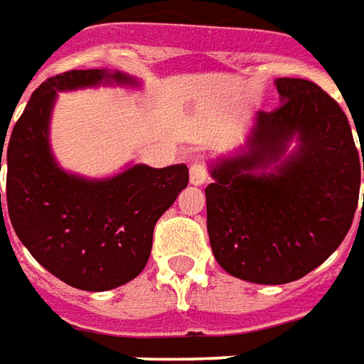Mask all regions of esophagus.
Returning <instances> with one entry per match:
<instances>
[{
	"mask_svg": "<svg viewBox=\"0 0 364 364\" xmlns=\"http://www.w3.org/2000/svg\"><path fill=\"white\" fill-rule=\"evenodd\" d=\"M189 181L195 187H199V185H203L207 181V167L203 163H193L191 165V169H189Z\"/></svg>",
	"mask_w": 364,
	"mask_h": 364,
	"instance_id": "34e87169",
	"label": "esophagus"
}]
</instances>
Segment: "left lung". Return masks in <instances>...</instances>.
I'll use <instances>...</instances> for the list:
<instances>
[{
    "instance_id": "1",
    "label": "left lung",
    "mask_w": 364,
    "mask_h": 364,
    "mask_svg": "<svg viewBox=\"0 0 364 364\" xmlns=\"http://www.w3.org/2000/svg\"><path fill=\"white\" fill-rule=\"evenodd\" d=\"M276 88L282 105L257 112L244 146L211 163L205 189L213 256L254 284L294 282L318 268L350 230L360 187L338 102L302 78H278Z\"/></svg>"
}]
</instances>
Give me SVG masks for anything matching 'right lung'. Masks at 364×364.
<instances>
[{"label":"right lung","instance_id":"add662e5","mask_svg":"<svg viewBox=\"0 0 364 364\" xmlns=\"http://www.w3.org/2000/svg\"><path fill=\"white\" fill-rule=\"evenodd\" d=\"M100 84L139 86V80L108 70H70L48 78L36 88L6 149V207L19 242L50 274L88 292L119 288L143 272L155 223L189 183L183 163L163 169L129 165L107 179H86L58 165L50 146L58 92ZM4 144L6 132L0 134V171Z\"/></svg>","mask_w":364,"mask_h":364}]
</instances>
